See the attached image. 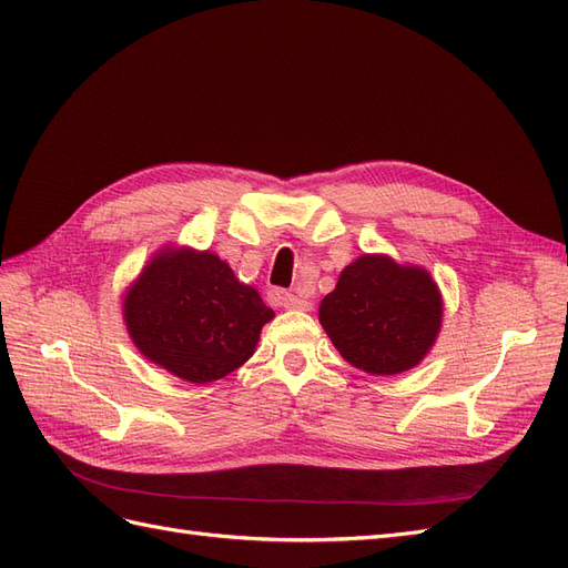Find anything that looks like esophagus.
<instances>
[{"mask_svg": "<svg viewBox=\"0 0 568 568\" xmlns=\"http://www.w3.org/2000/svg\"><path fill=\"white\" fill-rule=\"evenodd\" d=\"M280 303L284 307H288V311H311V307H313V301L303 296L301 291H296V294H282Z\"/></svg>", "mask_w": 568, "mask_h": 568, "instance_id": "obj_1", "label": "esophagus"}]
</instances>
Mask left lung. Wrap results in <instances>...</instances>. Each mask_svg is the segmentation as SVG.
Segmentation results:
<instances>
[{"instance_id": "8db88e82", "label": "left lung", "mask_w": 568, "mask_h": 568, "mask_svg": "<svg viewBox=\"0 0 568 568\" xmlns=\"http://www.w3.org/2000/svg\"><path fill=\"white\" fill-rule=\"evenodd\" d=\"M443 298L419 265L359 255L320 303V322L341 357L384 376L419 365L440 332Z\"/></svg>"}]
</instances>
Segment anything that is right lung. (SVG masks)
I'll return each instance as SVG.
<instances>
[{
	"mask_svg": "<svg viewBox=\"0 0 568 568\" xmlns=\"http://www.w3.org/2000/svg\"><path fill=\"white\" fill-rule=\"evenodd\" d=\"M123 317L146 359L211 384L246 363L274 311L215 253L163 248L128 288Z\"/></svg>",
	"mask_w": 568,
	"mask_h": 568,
	"instance_id": "obj_1",
	"label": "right lung"
}]
</instances>
